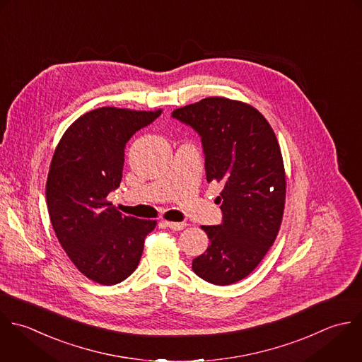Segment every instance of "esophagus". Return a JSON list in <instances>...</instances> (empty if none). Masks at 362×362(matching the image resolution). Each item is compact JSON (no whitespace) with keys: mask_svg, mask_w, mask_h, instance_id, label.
I'll return each instance as SVG.
<instances>
[{"mask_svg":"<svg viewBox=\"0 0 362 362\" xmlns=\"http://www.w3.org/2000/svg\"><path fill=\"white\" fill-rule=\"evenodd\" d=\"M165 227H168V228H170V230H173V231H180V230H183V228H186V223H175V221H163L162 223Z\"/></svg>","mask_w":362,"mask_h":362,"instance_id":"34e87169","label":"esophagus"}]
</instances>
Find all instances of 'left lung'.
Segmentation results:
<instances>
[{
  "instance_id": "obj_1",
  "label": "left lung",
  "mask_w": 362,
  "mask_h": 362,
  "mask_svg": "<svg viewBox=\"0 0 362 362\" xmlns=\"http://www.w3.org/2000/svg\"><path fill=\"white\" fill-rule=\"evenodd\" d=\"M172 118L202 138L207 182L223 192L218 226H202L210 245L192 269L213 285H231L248 276L272 247L284 216L286 180L274 129L254 107L209 97L177 108Z\"/></svg>"
}]
</instances>
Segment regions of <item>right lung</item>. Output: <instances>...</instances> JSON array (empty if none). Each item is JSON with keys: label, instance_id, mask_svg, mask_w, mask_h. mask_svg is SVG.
I'll return each instance as SVG.
<instances>
[{"label": "right lung", "instance_id": "1", "mask_svg": "<svg viewBox=\"0 0 362 362\" xmlns=\"http://www.w3.org/2000/svg\"><path fill=\"white\" fill-rule=\"evenodd\" d=\"M158 111L101 107L77 118L52 158L46 203L54 234L76 268L100 285H115L138 267L156 221L121 214L107 196L119 187L125 145Z\"/></svg>", "mask_w": 362, "mask_h": 362}]
</instances>
